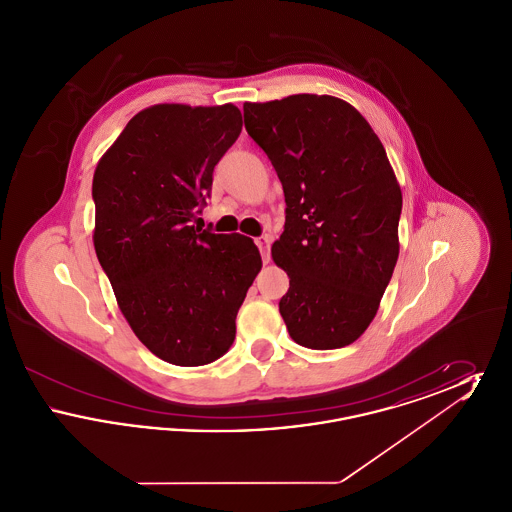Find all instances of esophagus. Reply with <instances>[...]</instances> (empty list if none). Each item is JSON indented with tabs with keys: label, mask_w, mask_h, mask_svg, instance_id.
Wrapping results in <instances>:
<instances>
[{
	"label": "esophagus",
	"mask_w": 512,
	"mask_h": 512,
	"mask_svg": "<svg viewBox=\"0 0 512 512\" xmlns=\"http://www.w3.org/2000/svg\"><path fill=\"white\" fill-rule=\"evenodd\" d=\"M255 244L259 247V251H261V255H263V261H265V265H267L268 261H270V255H268V251H270V238H268V236H261V238L255 240Z\"/></svg>",
	"instance_id": "esophagus-1"
}]
</instances>
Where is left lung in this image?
<instances>
[{
  "label": "left lung",
  "instance_id": "obj_1",
  "mask_svg": "<svg viewBox=\"0 0 512 512\" xmlns=\"http://www.w3.org/2000/svg\"><path fill=\"white\" fill-rule=\"evenodd\" d=\"M286 197L272 259L290 276L280 315L292 340L338 349L363 336L399 257L401 188L365 117L334 96L244 103Z\"/></svg>",
  "mask_w": 512,
  "mask_h": 512
}]
</instances>
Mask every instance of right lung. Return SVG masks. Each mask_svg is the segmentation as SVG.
Wrapping results in <instances>:
<instances>
[{
    "instance_id": "1",
    "label": "right lung",
    "mask_w": 512,
    "mask_h": 512,
    "mask_svg": "<svg viewBox=\"0 0 512 512\" xmlns=\"http://www.w3.org/2000/svg\"><path fill=\"white\" fill-rule=\"evenodd\" d=\"M240 132L232 103H159L128 121L94 172L99 265L136 338L171 365H209L230 349L263 267L251 238L194 226Z\"/></svg>"
}]
</instances>
